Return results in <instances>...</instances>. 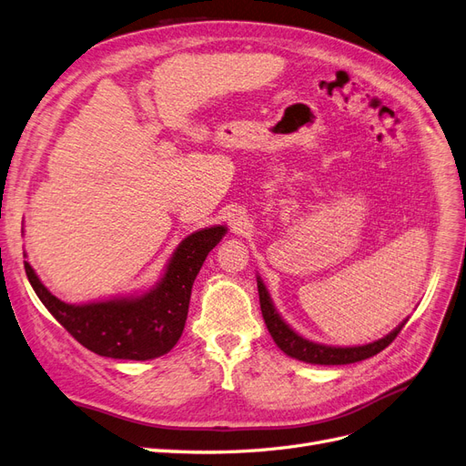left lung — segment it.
<instances>
[{
    "label": "left lung",
    "mask_w": 466,
    "mask_h": 466,
    "mask_svg": "<svg viewBox=\"0 0 466 466\" xmlns=\"http://www.w3.org/2000/svg\"><path fill=\"white\" fill-rule=\"evenodd\" d=\"M258 290H259V304H261V314L265 326H268L269 334L273 341L277 343V348L285 351L287 355L299 359V361L304 363H312V365H350L363 361V359L373 357L380 353L384 348L396 339V336L400 334V329L404 328L406 320L398 326L394 331H390L389 336H384L379 341L367 343V345H357V348H329V345L322 343H314L300 338L297 331H292L283 320L281 316L277 314L273 302L269 299V292L261 283V279H258Z\"/></svg>",
    "instance_id": "obj_1"
}]
</instances>
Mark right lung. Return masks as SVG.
<instances>
[{"instance_id": "obj_1", "label": "right lung", "mask_w": 466, "mask_h": 466, "mask_svg": "<svg viewBox=\"0 0 466 466\" xmlns=\"http://www.w3.org/2000/svg\"><path fill=\"white\" fill-rule=\"evenodd\" d=\"M224 234V226H212L185 238L162 281L140 297L76 307L52 295L26 261L25 273L48 312L84 348L111 359L146 361L167 353L181 338L195 277Z\"/></svg>"}]
</instances>
